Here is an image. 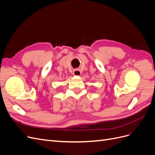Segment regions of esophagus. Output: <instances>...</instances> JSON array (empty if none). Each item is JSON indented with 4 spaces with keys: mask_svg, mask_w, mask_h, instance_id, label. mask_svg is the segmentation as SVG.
Segmentation results:
<instances>
[{
    "mask_svg": "<svg viewBox=\"0 0 155 155\" xmlns=\"http://www.w3.org/2000/svg\"><path fill=\"white\" fill-rule=\"evenodd\" d=\"M73 74L74 76H80L81 75V72L79 69H75L73 71Z\"/></svg>",
    "mask_w": 155,
    "mask_h": 155,
    "instance_id": "1",
    "label": "esophagus"
}]
</instances>
